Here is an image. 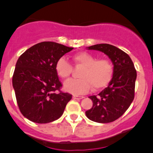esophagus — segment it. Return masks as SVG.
Instances as JSON below:
<instances>
[{"instance_id":"34e87169","label":"esophagus","mask_w":153,"mask_h":153,"mask_svg":"<svg viewBox=\"0 0 153 153\" xmlns=\"http://www.w3.org/2000/svg\"><path fill=\"white\" fill-rule=\"evenodd\" d=\"M73 98H74V99H77V100H82V99L84 98V97H83V96H76V95H74V96H73Z\"/></svg>"}]
</instances>
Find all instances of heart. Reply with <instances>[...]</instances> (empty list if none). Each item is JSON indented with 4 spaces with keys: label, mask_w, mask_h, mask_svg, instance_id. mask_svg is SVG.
<instances>
[{
    "label": "heart",
    "mask_w": 153,
    "mask_h": 153,
    "mask_svg": "<svg viewBox=\"0 0 153 153\" xmlns=\"http://www.w3.org/2000/svg\"><path fill=\"white\" fill-rule=\"evenodd\" d=\"M76 66L83 69L79 74V79H70L63 84L66 91L73 94L87 93L90 88L97 91L105 88L111 82L113 76V66L108 59L97 60L95 56L87 52H79L73 56ZM56 72L60 77L66 79L72 73L73 67L65 57L56 61Z\"/></svg>",
    "instance_id": "obj_1"
}]
</instances>
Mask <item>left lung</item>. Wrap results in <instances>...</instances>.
Segmentation results:
<instances>
[{
    "mask_svg": "<svg viewBox=\"0 0 153 153\" xmlns=\"http://www.w3.org/2000/svg\"><path fill=\"white\" fill-rule=\"evenodd\" d=\"M102 52L113 65V76L107 87L98 96H90L93 106L86 111L89 120L100 123H111L120 118L134 99L136 70L131 58L118 47L107 44L86 47Z\"/></svg>",
    "mask_w": 153,
    "mask_h": 153,
    "instance_id": "1",
    "label": "left lung"
}]
</instances>
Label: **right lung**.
<instances>
[{
    "instance_id": "add662e5",
    "label": "right lung",
    "mask_w": 153,
    "mask_h": 153,
    "mask_svg": "<svg viewBox=\"0 0 153 153\" xmlns=\"http://www.w3.org/2000/svg\"><path fill=\"white\" fill-rule=\"evenodd\" d=\"M73 49L55 42H41L18 58L12 83L24 117L36 123H47L63 115L72 95L58 92L62 84L55 66L60 57Z\"/></svg>"
}]
</instances>
